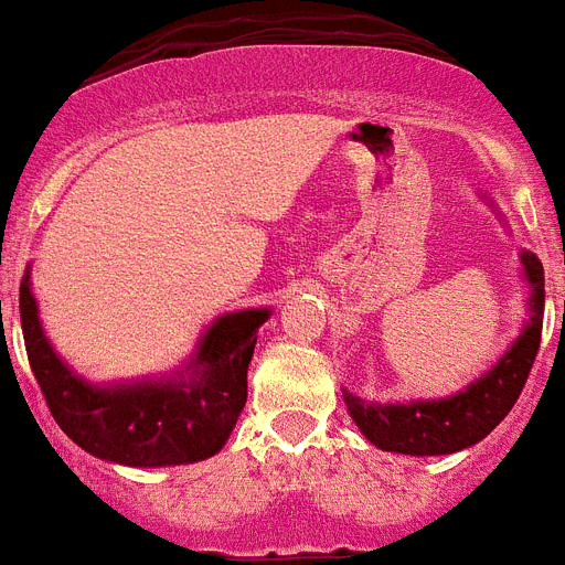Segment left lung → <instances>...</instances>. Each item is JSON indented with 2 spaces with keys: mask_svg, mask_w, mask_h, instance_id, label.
Instances as JSON below:
<instances>
[{
  "mask_svg": "<svg viewBox=\"0 0 565 565\" xmlns=\"http://www.w3.org/2000/svg\"><path fill=\"white\" fill-rule=\"evenodd\" d=\"M525 277L532 282V320L518 337L512 349L505 351L494 369L471 383L466 392L448 399L431 403H408V406H371L354 394L342 392L349 414L356 428L383 451L397 455H455L460 448L475 446L483 440L491 428H498L505 414L512 412L523 392L534 356L540 349L543 331V265L534 254H523Z\"/></svg>",
  "mask_w": 565,
  "mask_h": 565,
  "instance_id": "obj_1",
  "label": "left lung"
}]
</instances>
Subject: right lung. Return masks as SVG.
I'll list each match as a JSON object with an SVG mask.
<instances>
[{"label": "right lung", "mask_w": 565, "mask_h": 565, "mask_svg": "<svg viewBox=\"0 0 565 565\" xmlns=\"http://www.w3.org/2000/svg\"><path fill=\"white\" fill-rule=\"evenodd\" d=\"M28 279L19 286L28 363L53 420L76 446L122 466H180L225 446L248 397V363L268 308L220 317L202 337L191 380L96 388L53 354Z\"/></svg>", "instance_id": "add662e5"}]
</instances>
